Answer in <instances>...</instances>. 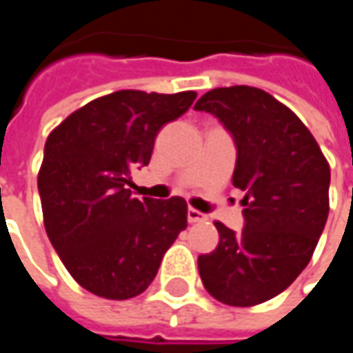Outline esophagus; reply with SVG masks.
<instances>
[{
  "mask_svg": "<svg viewBox=\"0 0 353 353\" xmlns=\"http://www.w3.org/2000/svg\"><path fill=\"white\" fill-rule=\"evenodd\" d=\"M187 219H189L191 223H199V221H206V216H204L202 212L194 210V208H189V210H187Z\"/></svg>",
  "mask_w": 353,
  "mask_h": 353,
  "instance_id": "34e87169",
  "label": "esophagus"
}]
</instances>
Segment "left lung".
<instances>
[{
    "instance_id": "1",
    "label": "left lung",
    "mask_w": 353,
    "mask_h": 353,
    "mask_svg": "<svg viewBox=\"0 0 353 353\" xmlns=\"http://www.w3.org/2000/svg\"><path fill=\"white\" fill-rule=\"evenodd\" d=\"M194 108L233 135V185L246 193L241 233L214 223L219 243L199 256L202 285L221 304H262L312 260L329 216V162L302 120L263 90L216 88Z\"/></svg>"
}]
</instances>
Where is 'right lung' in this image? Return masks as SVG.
Masks as SVG:
<instances>
[{"label":"right lung","mask_w":353,"mask_h":353,"mask_svg":"<svg viewBox=\"0 0 353 353\" xmlns=\"http://www.w3.org/2000/svg\"><path fill=\"white\" fill-rule=\"evenodd\" d=\"M196 93L114 91L78 108L49 134L38 191L49 241L85 290L108 300L141 294L187 228L181 196L134 199L132 170L147 166L162 125Z\"/></svg>","instance_id":"obj_1"}]
</instances>
